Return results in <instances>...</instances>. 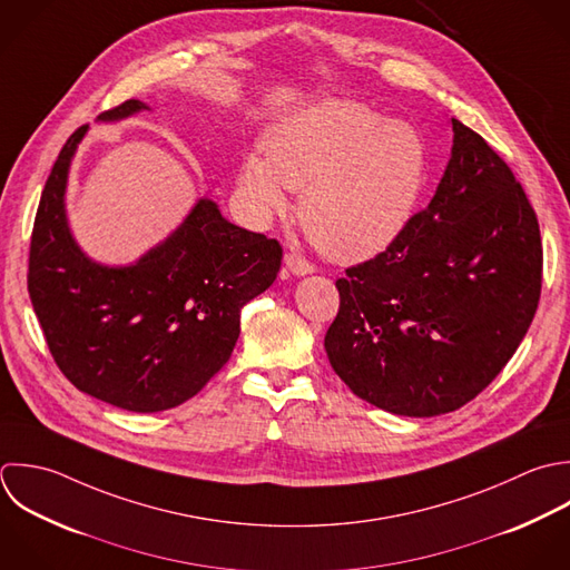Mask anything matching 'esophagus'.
I'll return each mask as SVG.
<instances>
[{"label":"esophagus","instance_id":"esophagus-1","mask_svg":"<svg viewBox=\"0 0 570 570\" xmlns=\"http://www.w3.org/2000/svg\"><path fill=\"white\" fill-rule=\"evenodd\" d=\"M284 264L286 268L293 273V275H308V273H315V264L308 262L304 255L299 253H288L284 257Z\"/></svg>","mask_w":570,"mask_h":570}]
</instances>
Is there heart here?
<instances>
[{
	"label": "heart",
	"instance_id": "b5f03b06",
	"mask_svg": "<svg viewBox=\"0 0 570 570\" xmlns=\"http://www.w3.org/2000/svg\"><path fill=\"white\" fill-rule=\"evenodd\" d=\"M426 144L404 121H384L351 99H322L279 121L268 155L250 153L239 173L259 213L286 210L288 188H304L299 222L335 262H362L406 228L426 179Z\"/></svg>",
	"mask_w": 570,
	"mask_h": 570
}]
</instances>
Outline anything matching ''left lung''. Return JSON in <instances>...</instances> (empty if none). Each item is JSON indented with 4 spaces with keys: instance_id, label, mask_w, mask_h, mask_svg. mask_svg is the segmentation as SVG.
Returning a JSON list of instances; mask_svg holds the SVG:
<instances>
[{
    "instance_id": "obj_1",
    "label": "left lung",
    "mask_w": 570,
    "mask_h": 570,
    "mask_svg": "<svg viewBox=\"0 0 570 570\" xmlns=\"http://www.w3.org/2000/svg\"><path fill=\"white\" fill-rule=\"evenodd\" d=\"M453 157L431 204L335 282L324 348L368 404L409 417L478 397L524 340L542 295L538 215L509 164L453 119Z\"/></svg>"
}]
</instances>
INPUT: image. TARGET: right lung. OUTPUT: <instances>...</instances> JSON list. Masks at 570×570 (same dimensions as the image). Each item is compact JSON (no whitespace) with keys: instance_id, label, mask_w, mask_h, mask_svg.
Returning a JSON list of instances; mask_svg holds the SVG:
<instances>
[{"instance_id":"1","label":"right lung","mask_w":570,"mask_h":570,"mask_svg":"<svg viewBox=\"0 0 570 570\" xmlns=\"http://www.w3.org/2000/svg\"><path fill=\"white\" fill-rule=\"evenodd\" d=\"M146 108L126 99L99 119ZM88 124L61 146L37 206L28 295L48 351L81 393L132 413L197 395L228 362L239 311L282 266V244L199 199L186 222L135 266L106 268L77 248L63 215L70 157Z\"/></svg>"}]
</instances>
